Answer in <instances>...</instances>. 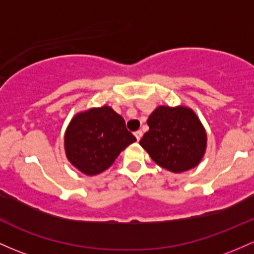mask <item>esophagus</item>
Wrapping results in <instances>:
<instances>
[{
	"mask_svg": "<svg viewBox=\"0 0 254 254\" xmlns=\"http://www.w3.org/2000/svg\"><path fill=\"white\" fill-rule=\"evenodd\" d=\"M134 135L135 138H137V140L139 141L140 140V138L143 137V132H141V130H137V132H134Z\"/></svg>",
	"mask_w": 254,
	"mask_h": 254,
	"instance_id": "obj_1",
	"label": "esophagus"
}]
</instances>
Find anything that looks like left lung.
Returning a JSON list of instances; mask_svg holds the SVG:
<instances>
[{
    "mask_svg": "<svg viewBox=\"0 0 254 254\" xmlns=\"http://www.w3.org/2000/svg\"><path fill=\"white\" fill-rule=\"evenodd\" d=\"M149 130L139 144L166 170L181 173L202 160L206 132L192 110L184 106H159L148 119Z\"/></svg>",
    "mask_w": 254,
    "mask_h": 254,
    "instance_id": "obj_1",
    "label": "left lung"
}]
</instances>
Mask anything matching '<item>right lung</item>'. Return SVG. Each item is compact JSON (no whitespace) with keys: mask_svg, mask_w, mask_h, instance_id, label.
Instances as JSON below:
<instances>
[{"mask_svg":"<svg viewBox=\"0 0 254 254\" xmlns=\"http://www.w3.org/2000/svg\"><path fill=\"white\" fill-rule=\"evenodd\" d=\"M135 140L125 120L109 106H102L73 117L65 133V151L77 170L94 176L110 167Z\"/></svg>","mask_w":254,"mask_h":254,"instance_id":"add662e5","label":"right lung"}]
</instances>
